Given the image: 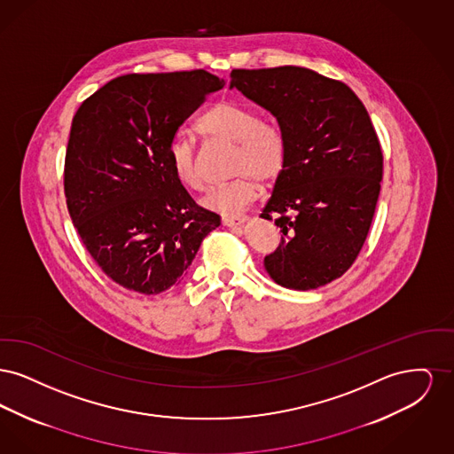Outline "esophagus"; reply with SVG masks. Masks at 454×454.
I'll list each match as a JSON object with an SVG mask.
<instances>
[{
    "mask_svg": "<svg viewBox=\"0 0 454 454\" xmlns=\"http://www.w3.org/2000/svg\"><path fill=\"white\" fill-rule=\"evenodd\" d=\"M223 224L228 228H238L245 224V217H223Z\"/></svg>",
    "mask_w": 454,
    "mask_h": 454,
    "instance_id": "esophagus-1",
    "label": "esophagus"
}]
</instances>
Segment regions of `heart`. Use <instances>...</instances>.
Wrapping results in <instances>:
<instances>
[{"label": "heart", "instance_id": "obj_1", "mask_svg": "<svg viewBox=\"0 0 454 454\" xmlns=\"http://www.w3.org/2000/svg\"><path fill=\"white\" fill-rule=\"evenodd\" d=\"M197 130L217 141L237 145L233 173L237 178L215 187L202 206L223 216H238L260 194V182L272 184L281 176L287 160V139L281 128L260 121L254 108L233 100L217 102L197 124ZM168 161L175 178L191 191L204 189L194 141L176 136L168 145Z\"/></svg>", "mask_w": 454, "mask_h": 454}]
</instances>
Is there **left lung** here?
Returning <instances> with one entry per match:
<instances>
[{
    "label": "left lung",
    "mask_w": 454,
    "mask_h": 454,
    "mask_svg": "<svg viewBox=\"0 0 454 454\" xmlns=\"http://www.w3.org/2000/svg\"><path fill=\"white\" fill-rule=\"evenodd\" d=\"M230 88L269 110L287 160L260 217L282 237L263 260L282 287L308 291L357 259L374 216L383 153L366 107L346 83L308 67L233 69Z\"/></svg>",
    "instance_id": "1"
}]
</instances>
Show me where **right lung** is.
<instances>
[{"instance_id":"right-lung-1","label":"right lung","mask_w":454,"mask_h":454,"mask_svg":"<svg viewBox=\"0 0 454 454\" xmlns=\"http://www.w3.org/2000/svg\"><path fill=\"white\" fill-rule=\"evenodd\" d=\"M224 80L195 69L124 74L73 117L66 204L90 255L119 286L158 294L182 281L221 224L175 178L168 145Z\"/></svg>"}]
</instances>
